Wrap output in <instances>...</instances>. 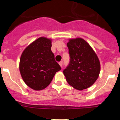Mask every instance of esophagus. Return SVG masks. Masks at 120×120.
Here are the masks:
<instances>
[{
    "instance_id": "obj_1",
    "label": "esophagus",
    "mask_w": 120,
    "mask_h": 120,
    "mask_svg": "<svg viewBox=\"0 0 120 120\" xmlns=\"http://www.w3.org/2000/svg\"><path fill=\"white\" fill-rule=\"evenodd\" d=\"M59 65H60L61 67H62V65H63V62H62V61H60V62H59Z\"/></svg>"
}]
</instances>
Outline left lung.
<instances>
[{"mask_svg": "<svg viewBox=\"0 0 120 120\" xmlns=\"http://www.w3.org/2000/svg\"><path fill=\"white\" fill-rule=\"evenodd\" d=\"M70 61L64 75L67 82L77 90L90 87L96 81L100 71L97 55L83 39H70L67 43Z\"/></svg>", "mask_w": 120, "mask_h": 120, "instance_id": "8db88e82", "label": "left lung"}]
</instances>
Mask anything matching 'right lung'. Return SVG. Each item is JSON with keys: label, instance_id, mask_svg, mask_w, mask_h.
Returning a JSON list of instances; mask_svg holds the SVG:
<instances>
[{"label": "right lung", "instance_id": "right-lung-1", "mask_svg": "<svg viewBox=\"0 0 120 120\" xmlns=\"http://www.w3.org/2000/svg\"><path fill=\"white\" fill-rule=\"evenodd\" d=\"M52 40L40 37L22 53L19 69L23 81L36 91L45 88L57 71L61 69L51 50Z\"/></svg>", "mask_w": 120, "mask_h": 120}]
</instances>
